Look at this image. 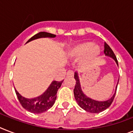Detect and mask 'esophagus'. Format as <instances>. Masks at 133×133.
<instances>
[{
    "label": "esophagus",
    "instance_id": "obj_1",
    "mask_svg": "<svg viewBox=\"0 0 133 133\" xmlns=\"http://www.w3.org/2000/svg\"><path fill=\"white\" fill-rule=\"evenodd\" d=\"M66 75L68 77H73V75H74V72L72 70H68L67 72Z\"/></svg>",
    "mask_w": 133,
    "mask_h": 133
}]
</instances>
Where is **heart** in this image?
Here are the masks:
<instances>
[{
  "mask_svg": "<svg viewBox=\"0 0 133 133\" xmlns=\"http://www.w3.org/2000/svg\"><path fill=\"white\" fill-rule=\"evenodd\" d=\"M99 48L97 45H92L90 43H84L71 49L69 54L71 57L80 58L88 53L90 56H95L99 54Z\"/></svg>",
  "mask_w": 133,
  "mask_h": 133,
  "instance_id": "b5f03b06",
  "label": "heart"
}]
</instances>
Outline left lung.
Instances as JSON below:
<instances>
[{
	"label": "left lung",
	"instance_id": "8db88e82",
	"mask_svg": "<svg viewBox=\"0 0 133 133\" xmlns=\"http://www.w3.org/2000/svg\"><path fill=\"white\" fill-rule=\"evenodd\" d=\"M103 52H104L105 55L110 56L113 58L118 65V61L115 54L106 43H104ZM75 79L76 80V84H75V87L74 89V95H75V98L77 103L79 104V105L81 108H83V110H85V111L91 112V113H99V112H101L105 110V109H107L111 105L114 99H115L116 92L109 100L105 101H95V100H93V99L89 98L83 94V92L81 90L77 72L75 73ZM118 82H119V81H118Z\"/></svg>",
	"mask_w": 133,
	"mask_h": 133
}]
</instances>
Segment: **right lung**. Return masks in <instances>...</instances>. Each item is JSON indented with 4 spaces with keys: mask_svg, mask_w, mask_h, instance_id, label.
Here are the masks:
<instances>
[{
    "mask_svg": "<svg viewBox=\"0 0 133 133\" xmlns=\"http://www.w3.org/2000/svg\"><path fill=\"white\" fill-rule=\"evenodd\" d=\"M55 36L56 35L50 34L48 32H41L35 34L32 38H30L28 41V42L36 39V38H42V37L54 38ZM63 81V80L61 81H52L49 88L43 95L34 99H26L25 97H22L16 89L15 92L20 103L25 109L33 113H41L49 110L54 105L56 99V93H57L58 89L61 87V85L62 84Z\"/></svg>",
    "mask_w": 133,
    "mask_h": 133,
    "instance_id": "1",
    "label": "right lung"
}]
</instances>
